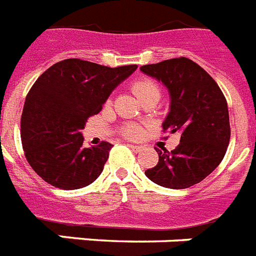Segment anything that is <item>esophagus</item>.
I'll return each instance as SVG.
<instances>
[{
    "label": "esophagus",
    "instance_id": "1",
    "mask_svg": "<svg viewBox=\"0 0 256 256\" xmlns=\"http://www.w3.org/2000/svg\"><path fill=\"white\" fill-rule=\"evenodd\" d=\"M130 148L132 149V150H134V152H141V150H142V146H140V145H132L130 144Z\"/></svg>",
    "mask_w": 256,
    "mask_h": 256
}]
</instances>
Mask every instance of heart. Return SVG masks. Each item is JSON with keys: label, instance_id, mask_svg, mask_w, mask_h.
Returning <instances> with one entry per match:
<instances>
[{"label": "heart", "instance_id": "1", "mask_svg": "<svg viewBox=\"0 0 256 256\" xmlns=\"http://www.w3.org/2000/svg\"><path fill=\"white\" fill-rule=\"evenodd\" d=\"M134 88V92L136 94L138 99L144 102L145 99L148 98H152V96H158L160 98V88L158 86L154 83L150 79H140V80H136L132 86ZM122 134L128 138H138L142 134V128H141L138 124H134V122H130L126 124L122 128Z\"/></svg>", "mask_w": 256, "mask_h": 256}]
</instances>
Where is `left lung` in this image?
<instances>
[{
	"label": "left lung",
	"mask_w": 256,
	"mask_h": 256,
	"mask_svg": "<svg viewBox=\"0 0 256 256\" xmlns=\"http://www.w3.org/2000/svg\"><path fill=\"white\" fill-rule=\"evenodd\" d=\"M140 70L169 91L170 111L162 122L164 132L181 134L180 144L172 152L156 148L158 162L145 170V176L169 189H186L201 182L228 150L230 120L226 98L209 74L184 56L145 64Z\"/></svg>",
	"instance_id": "8db88e82"
}]
</instances>
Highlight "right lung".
I'll use <instances>...</instances> for the list:
<instances>
[{
  "label": "right lung",
  "instance_id": "add662e5",
  "mask_svg": "<svg viewBox=\"0 0 256 256\" xmlns=\"http://www.w3.org/2000/svg\"><path fill=\"white\" fill-rule=\"evenodd\" d=\"M136 68L71 58L52 64L36 79L24 100L21 140L26 160L40 178L74 190L99 177L112 144L102 141L84 148L80 130Z\"/></svg>",
  "mask_w": 256,
  "mask_h": 256
}]
</instances>
